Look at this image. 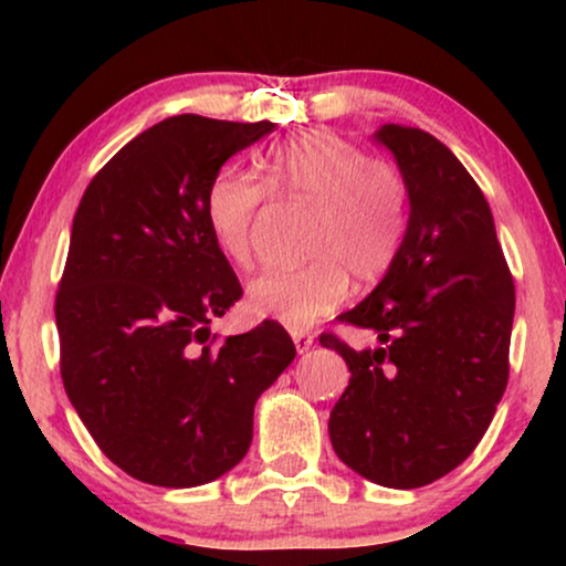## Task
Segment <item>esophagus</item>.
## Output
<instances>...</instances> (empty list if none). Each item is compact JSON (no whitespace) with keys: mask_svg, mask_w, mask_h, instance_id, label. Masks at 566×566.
Returning a JSON list of instances; mask_svg holds the SVG:
<instances>
[{"mask_svg":"<svg viewBox=\"0 0 566 566\" xmlns=\"http://www.w3.org/2000/svg\"><path fill=\"white\" fill-rule=\"evenodd\" d=\"M291 337H293V345H296V353H298V355H304V353L312 350V345H314V335H312V332L293 329Z\"/></svg>","mask_w":566,"mask_h":566,"instance_id":"esophagus-1","label":"esophagus"}]
</instances>
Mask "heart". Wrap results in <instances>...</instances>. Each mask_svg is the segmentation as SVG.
Segmentation results:
<instances>
[{"label":"heart","instance_id":"b5f03b06","mask_svg":"<svg viewBox=\"0 0 566 566\" xmlns=\"http://www.w3.org/2000/svg\"><path fill=\"white\" fill-rule=\"evenodd\" d=\"M265 172L277 198L314 206L306 237L312 260L265 270L247 285V304L285 327H312L347 298L353 275L374 283L399 258L409 229L407 177L394 161L366 157L332 130L285 138L268 151ZM265 198V185L237 167L221 169L208 185V229L237 265L252 262L254 221Z\"/></svg>","mask_w":566,"mask_h":566}]
</instances>
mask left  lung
<instances>
[{
	"label": "left lung",
	"mask_w": 566,
	"mask_h": 566,
	"mask_svg": "<svg viewBox=\"0 0 566 566\" xmlns=\"http://www.w3.org/2000/svg\"><path fill=\"white\" fill-rule=\"evenodd\" d=\"M409 188V229L384 281L339 322L376 332L353 350L335 335L350 384L329 440L355 474L391 490L446 476L474 451L507 386L515 285L474 177L428 130L374 134Z\"/></svg>",
	"instance_id": "left-lung-1"
}]
</instances>
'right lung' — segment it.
I'll use <instances>...</instances> for the list:
<instances>
[{
    "mask_svg": "<svg viewBox=\"0 0 566 566\" xmlns=\"http://www.w3.org/2000/svg\"><path fill=\"white\" fill-rule=\"evenodd\" d=\"M273 128L172 115L123 146L76 208L56 293L61 378L99 451L138 482L182 490L234 469L254 401L296 358L277 322L211 337L242 285L206 190Z\"/></svg>",
    "mask_w": 566,
    "mask_h": 566,
    "instance_id": "1",
    "label": "right lung"
}]
</instances>
